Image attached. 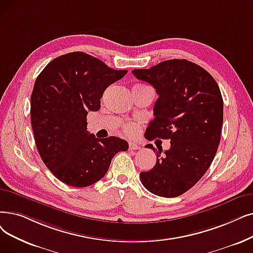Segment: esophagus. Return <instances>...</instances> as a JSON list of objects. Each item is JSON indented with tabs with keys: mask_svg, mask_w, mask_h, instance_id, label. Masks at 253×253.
Wrapping results in <instances>:
<instances>
[{
	"mask_svg": "<svg viewBox=\"0 0 253 253\" xmlns=\"http://www.w3.org/2000/svg\"><path fill=\"white\" fill-rule=\"evenodd\" d=\"M129 149L130 150H139L140 146L138 144H134V142H129Z\"/></svg>",
	"mask_w": 253,
	"mask_h": 253,
	"instance_id": "1",
	"label": "esophagus"
}]
</instances>
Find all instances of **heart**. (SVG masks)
I'll return each mask as SVG.
<instances>
[{
  "instance_id": "b5f03b06",
  "label": "heart",
  "mask_w": 253,
  "mask_h": 253,
  "mask_svg": "<svg viewBox=\"0 0 253 253\" xmlns=\"http://www.w3.org/2000/svg\"><path fill=\"white\" fill-rule=\"evenodd\" d=\"M123 131L128 135V136H136L138 134V131H139V127L137 124L132 123V122H129L124 124L123 126Z\"/></svg>"
}]
</instances>
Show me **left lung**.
Masks as SVG:
<instances>
[{"mask_svg":"<svg viewBox=\"0 0 253 253\" xmlns=\"http://www.w3.org/2000/svg\"><path fill=\"white\" fill-rule=\"evenodd\" d=\"M132 73L159 96L146 137L170 139L163 154L162 148L146 146L157 160L152 169L140 172V181L153 194L179 196L202 179L216 155L223 123L220 90L210 73L187 60L163 61Z\"/></svg>","mask_w":253,"mask_h":253,"instance_id":"obj_1","label":"left lung"}]
</instances>
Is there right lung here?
I'll return each mask as SVG.
<instances>
[{"label":"right lung","instance_id":"add662e5","mask_svg":"<svg viewBox=\"0 0 253 253\" xmlns=\"http://www.w3.org/2000/svg\"><path fill=\"white\" fill-rule=\"evenodd\" d=\"M126 73L74 51L52 60L38 75L31 95V124L41 159L63 183L90 186L104 177L118 152L127 151L126 140L99 139L86 130L87 113L99 111L106 87Z\"/></svg>","mask_w":253,"mask_h":253}]
</instances>
